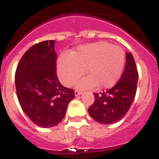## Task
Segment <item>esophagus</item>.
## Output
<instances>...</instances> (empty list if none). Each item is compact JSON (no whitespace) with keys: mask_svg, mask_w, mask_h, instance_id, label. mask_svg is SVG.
Segmentation results:
<instances>
[{"mask_svg":"<svg viewBox=\"0 0 159 159\" xmlns=\"http://www.w3.org/2000/svg\"><path fill=\"white\" fill-rule=\"evenodd\" d=\"M81 94H82V92H80V91H75V96H78V95H80Z\"/></svg>","mask_w":159,"mask_h":159,"instance_id":"34e87169","label":"esophagus"}]
</instances>
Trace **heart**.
Listing matches in <instances>:
<instances>
[{
  "mask_svg": "<svg viewBox=\"0 0 159 159\" xmlns=\"http://www.w3.org/2000/svg\"><path fill=\"white\" fill-rule=\"evenodd\" d=\"M125 53L119 46L105 41L80 46L70 54H62L57 61L60 81L71 86L84 72L88 75L78 84L82 89L114 86L123 72Z\"/></svg>",
  "mask_w": 159,
  "mask_h": 159,
  "instance_id": "obj_1",
  "label": "heart"
}]
</instances>
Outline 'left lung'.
Masks as SVG:
<instances>
[{
  "label": "left lung",
  "instance_id": "1",
  "mask_svg": "<svg viewBox=\"0 0 159 159\" xmlns=\"http://www.w3.org/2000/svg\"><path fill=\"white\" fill-rule=\"evenodd\" d=\"M126 65L119 82L102 93H94L95 102L88 108V113L96 122L112 124L127 114L134 101L138 83V71L134 57L126 54Z\"/></svg>",
  "mask_w": 159,
  "mask_h": 159
}]
</instances>
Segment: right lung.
I'll return each mask as SVG.
<instances>
[{
  "label": "right lung",
  "instance_id": "obj_1",
  "mask_svg": "<svg viewBox=\"0 0 159 159\" xmlns=\"http://www.w3.org/2000/svg\"><path fill=\"white\" fill-rule=\"evenodd\" d=\"M55 40L34 44L24 54L15 74L20 105L32 123L40 127H54L65 116L74 90L60 84L57 72Z\"/></svg>",
  "mask_w": 159,
  "mask_h": 159
}]
</instances>
